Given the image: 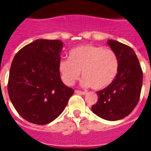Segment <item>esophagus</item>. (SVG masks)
<instances>
[{
    "label": "esophagus",
    "instance_id": "34e87169",
    "mask_svg": "<svg viewBox=\"0 0 151 151\" xmlns=\"http://www.w3.org/2000/svg\"><path fill=\"white\" fill-rule=\"evenodd\" d=\"M75 93H76V94H78V95H86V91H78V90H76Z\"/></svg>",
    "mask_w": 151,
    "mask_h": 151
}]
</instances>
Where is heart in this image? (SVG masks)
<instances>
[{
  "label": "heart",
  "instance_id": "obj_1",
  "mask_svg": "<svg viewBox=\"0 0 151 151\" xmlns=\"http://www.w3.org/2000/svg\"><path fill=\"white\" fill-rule=\"evenodd\" d=\"M120 66L116 52L110 48L91 44L71 50L69 60H61L58 65L65 84L73 85L82 71V85L95 90L107 87L116 78Z\"/></svg>",
  "mask_w": 151,
  "mask_h": 151
}]
</instances>
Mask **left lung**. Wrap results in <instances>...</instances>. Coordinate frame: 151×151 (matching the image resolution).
Listing matches in <instances>:
<instances>
[{
	"label": "left lung",
	"instance_id": "left-lung-1",
	"mask_svg": "<svg viewBox=\"0 0 151 151\" xmlns=\"http://www.w3.org/2000/svg\"><path fill=\"white\" fill-rule=\"evenodd\" d=\"M108 44L119 57V71L110 85L97 91L98 101L91 109L104 120H118L129 115L139 101L143 73L129 46L116 40H108Z\"/></svg>",
	"mask_w": 151,
	"mask_h": 151
}]
</instances>
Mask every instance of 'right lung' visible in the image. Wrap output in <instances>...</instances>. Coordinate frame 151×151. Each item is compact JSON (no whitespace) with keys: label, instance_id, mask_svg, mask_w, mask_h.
<instances>
[{"label":"right lung","instance_id":"1","mask_svg":"<svg viewBox=\"0 0 151 151\" xmlns=\"http://www.w3.org/2000/svg\"><path fill=\"white\" fill-rule=\"evenodd\" d=\"M62 47L60 40H37L19 50L12 61L9 96L18 113L31 123L52 122L74 93L60 79Z\"/></svg>","mask_w":151,"mask_h":151}]
</instances>
